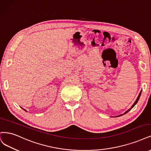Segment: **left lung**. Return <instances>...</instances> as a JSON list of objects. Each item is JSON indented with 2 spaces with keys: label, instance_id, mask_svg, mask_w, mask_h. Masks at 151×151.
Segmentation results:
<instances>
[{
  "label": "left lung",
  "instance_id": "8db88e82",
  "mask_svg": "<svg viewBox=\"0 0 151 151\" xmlns=\"http://www.w3.org/2000/svg\"><path fill=\"white\" fill-rule=\"evenodd\" d=\"M141 92H142V91H141V92H140V93H139V96H138V97H137V99H136V101H135V102L134 103V104L132 106V107H131V108H130L129 109V110L128 111H127L126 112H125V113H124V114H126V113H127L129 111H131V109L134 107V106L135 105H136V104H137V102H138V101H139V97H140V96H141ZM124 114H121V115H120V116H122V115H124Z\"/></svg>",
  "mask_w": 151,
  "mask_h": 151
}]
</instances>
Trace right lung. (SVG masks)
Instances as JSON below:
<instances>
[{"mask_svg":"<svg viewBox=\"0 0 151 151\" xmlns=\"http://www.w3.org/2000/svg\"><path fill=\"white\" fill-rule=\"evenodd\" d=\"M22 109H23V108H22ZM24 110H25V109H24Z\"/></svg>","mask_w":151,"mask_h":151,"instance_id":"obj_1","label":"right lung"}]
</instances>
